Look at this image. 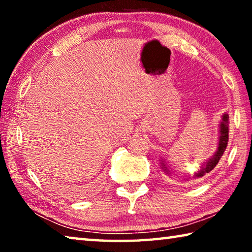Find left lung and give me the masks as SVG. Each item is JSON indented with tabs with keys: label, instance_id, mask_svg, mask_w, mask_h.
<instances>
[{
	"label": "left lung",
	"instance_id": "8db88e82",
	"mask_svg": "<svg viewBox=\"0 0 252 252\" xmlns=\"http://www.w3.org/2000/svg\"><path fill=\"white\" fill-rule=\"evenodd\" d=\"M228 140H229V116L227 113H224L219 125V142H218V148H217V151L215 152V155H213L207 162H204L202 167H200V169L197 172H194L192 176L185 178L183 180H189L191 177L194 179L201 178L204 176V174L209 173L211 170L215 169L216 165L218 164L220 158L222 157L223 152L225 151V148L228 146ZM160 165H161V169L163 170V172L167 174V176H171L172 171L168 168V165L163 159L161 160Z\"/></svg>",
	"mask_w": 252,
	"mask_h": 252
}]
</instances>
